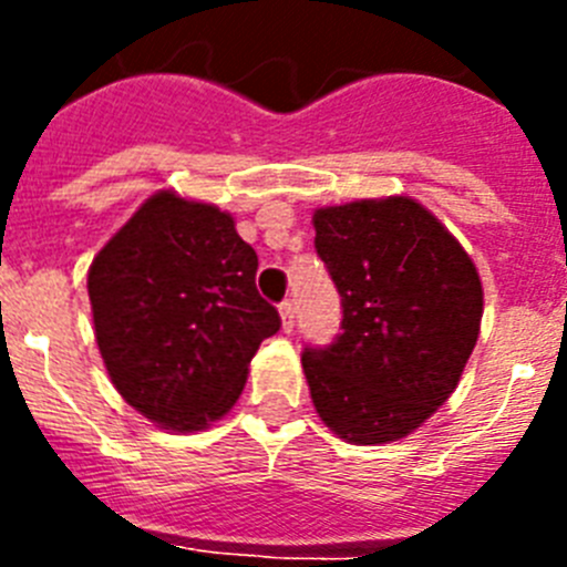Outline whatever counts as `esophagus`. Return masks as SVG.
Returning <instances> with one entry per match:
<instances>
[{"label":"esophagus","mask_w":567,"mask_h":567,"mask_svg":"<svg viewBox=\"0 0 567 567\" xmlns=\"http://www.w3.org/2000/svg\"><path fill=\"white\" fill-rule=\"evenodd\" d=\"M278 312H280V327H284V332H292V329H295V312H298L292 300H284V303L278 307Z\"/></svg>","instance_id":"34e87169"}]
</instances>
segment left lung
I'll return each mask as SVG.
<instances>
[{
  "label": "left lung",
  "mask_w": 567,
  "mask_h": 567,
  "mask_svg": "<svg viewBox=\"0 0 567 567\" xmlns=\"http://www.w3.org/2000/svg\"><path fill=\"white\" fill-rule=\"evenodd\" d=\"M312 224L343 303V332L300 358L318 417L354 445L409 437L457 389L474 352L477 267L409 195L320 207Z\"/></svg>",
  "instance_id": "left-lung-1"
}]
</instances>
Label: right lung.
Listing matches in <instances>:
<instances>
[{
    "label": "right lung",
    "instance_id": "obj_1",
    "mask_svg": "<svg viewBox=\"0 0 567 567\" xmlns=\"http://www.w3.org/2000/svg\"><path fill=\"white\" fill-rule=\"evenodd\" d=\"M258 255L215 204L150 195L87 272L96 343L115 392L173 432H202L244 392L280 329L255 289Z\"/></svg>",
    "mask_w": 567,
    "mask_h": 567
}]
</instances>
